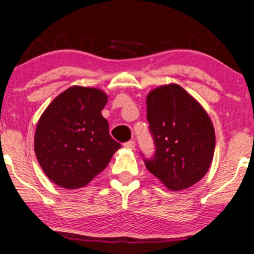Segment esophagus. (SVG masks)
Returning <instances> with one entry per match:
<instances>
[{
	"mask_svg": "<svg viewBox=\"0 0 254 254\" xmlns=\"http://www.w3.org/2000/svg\"><path fill=\"white\" fill-rule=\"evenodd\" d=\"M124 147L125 148H127V149H129V150H133V149L135 148V141H128V142H126V143L124 144Z\"/></svg>",
	"mask_w": 254,
	"mask_h": 254,
	"instance_id": "obj_1",
	"label": "esophagus"
}]
</instances>
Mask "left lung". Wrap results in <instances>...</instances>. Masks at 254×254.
Returning a JSON list of instances; mask_svg holds the SVG:
<instances>
[{
  "mask_svg": "<svg viewBox=\"0 0 254 254\" xmlns=\"http://www.w3.org/2000/svg\"><path fill=\"white\" fill-rule=\"evenodd\" d=\"M147 119L155 140L145 166L171 190L192 187L210 168L215 129L201 104L178 84L155 88L147 96Z\"/></svg>",
  "mask_w": 254,
  "mask_h": 254,
  "instance_id": "8db88e82",
  "label": "left lung"
}]
</instances>
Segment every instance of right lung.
<instances>
[{
  "instance_id": "add662e5",
  "label": "right lung",
  "mask_w": 254,
  "mask_h": 254,
  "mask_svg": "<svg viewBox=\"0 0 254 254\" xmlns=\"http://www.w3.org/2000/svg\"><path fill=\"white\" fill-rule=\"evenodd\" d=\"M109 97L97 88L74 85L55 97L41 114L34 152L48 179L67 190L81 189L98 176L120 143L102 116Z\"/></svg>"
}]
</instances>
